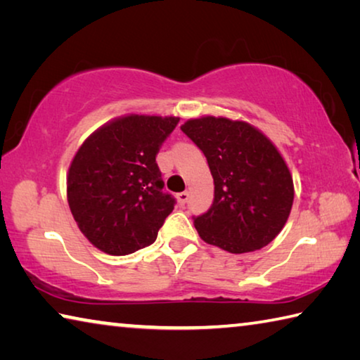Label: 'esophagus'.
Wrapping results in <instances>:
<instances>
[{"label": "esophagus", "mask_w": 360, "mask_h": 360, "mask_svg": "<svg viewBox=\"0 0 360 360\" xmlns=\"http://www.w3.org/2000/svg\"><path fill=\"white\" fill-rule=\"evenodd\" d=\"M176 198H178V203L181 206H184L187 203V200H188V192H181V193L176 195Z\"/></svg>", "instance_id": "obj_1"}]
</instances>
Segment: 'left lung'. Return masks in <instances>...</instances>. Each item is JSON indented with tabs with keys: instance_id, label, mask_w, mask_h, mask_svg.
Returning <instances> with one entry per match:
<instances>
[{
	"instance_id": "obj_1",
	"label": "left lung",
	"mask_w": 360,
	"mask_h": 360,
	"mask_svg": "<svg viewBox=\"0 0 360 360\" xmlns=\"http://www.w3.org/2000/svg\"><path fill=\"white\" fill-rule=\"evenodd\" d=\"M181 130L203 152L214 179L211 208L193 217L200 238L231 254L275 240L294 203V181L276 146L248 122L214 115L187 120Z\"/></svg>"
}]
</instances>
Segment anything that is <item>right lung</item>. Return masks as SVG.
<instances>
[{
    "instance_id": "right-lung-1",
    "label": "right lung",
    "mask_w": 360,
    "mask_h": 360,
    "mask_svg": "<svg viewBox=\"0 0 360 360\" xmlns=\"http://www.w3.org/2000/svg\"><path fill=\"white\" fill-rule=\"evenodd\" d=\"M179 117L129 114L95 130L66 176L71 214L95 248L127 255L152 245L174 208L155 155Z\"/></svg>"
}]
</instances>
